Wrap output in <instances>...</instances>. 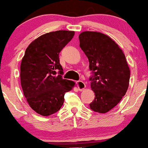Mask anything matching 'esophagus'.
I'll return each instance as SVG.
<instances>
[{"label": "esophagus", "instance_id": "esophagus-1", "mask_svg": "<svg viewBox=\"0 0 148 148\" xmlns=\"http://www.w3.org/2000/svg\"><path fill=\"white\" fill-rule=\"evenodd\" d=\"M76 85H77L78 89H79V91H83V90L85 88V87H86V85H85V83H83V82L81 81H77L76 83Z\"/></svg>", "mask_w": 148, "mask_h": 148}]
</instances>
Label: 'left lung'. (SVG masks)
<instances>
[{"label": "left lung", "instance_id": "8db88e82", "mask_svg": "<svg viewBox=\"0 0 148 148\" xmlns=\"http://www.w3.org/2000/svg\"><path fill=\"white\" fill-rule=\"evenodd\" d=\"M79 38L92 74L90 86L95 97L90 108L106 113L120 102L129 86L130 71L125 56L112 39L102 33L83 32Z\"/></svg>", "mask_w": 148, "mask_h": 148}]
</instances>
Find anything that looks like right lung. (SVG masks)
<instances>
[{
	"instance_id": "add662e5",
	"label": "right lung",
	"mask_w": 148,
	"mask_h": 148,
	"mask_svg": "<svg viewBox=\"0 0 148 148\" xmlns=\"http://www.w3.org/2000/svg\"><path fill=\"white\" fill-rule=\"evenodd\" d=\"M74 32L47 33L32 42L21 65V83L28 104L36 113L51 115L60 109L65 92L75 85L63 79L59 53L72 40Z\"/></svg>"
}]
</instances>
